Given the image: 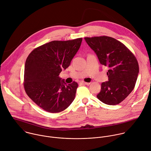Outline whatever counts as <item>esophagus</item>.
I'll return each mask as SVG.
<instances>
[{
  "label": "esophagus",
  "mask_w": 151,
  "mask_h": 151,
  "mask_svg": "<svg viewBox=\"0 0 151 151\" xmlns=\"http://www.w3.org/2000/svg\"><path fill=\"white\" fill-rule=\"evenodd\" d=\"M80 83L81 84H86V85H89L90 84V83H87V82H84V81H81Z\"/></svg>",
  "instance_id": "34e87169"
}]
</instances>
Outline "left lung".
I'll list each match as a JSON object with an SVG mask.
<instances>
[{"label":"left lung","mask_w":151,"mask_h":151,"mask_svg":"<svg viewBox=\"0 0 151 151\" xmlns=\"http://www.w3.org/2000/svg\"><path fill=\"white\" fill-rule=\"evenodd\" d=\"M96 53L100 63L109 68L108 81L101 84L97 98L103 103L115 105L132 92L139 74V64L133 53L122 42L108 36L84 37Z\"/></svg>","instance_id":"left-lung-1"}]
</instances>
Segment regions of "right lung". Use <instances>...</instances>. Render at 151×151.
<instances>
[{"label":"right lung","instance_id":"right-lung-1","mask_svg":"<svg viewBox=\"0 0 151 151\" xmlns=\"http://www.w3.org/2000/svg\"><path fill=\"white\" fill-rule=\"evenodd\" d=\"M81 42L82 38L52 41L35 49L28 56L24 68L25 91L45 111L61 112L73 102L77 83L67 84L59 75L70 66Z\"/></svg>","mask_w":151,"mask_h":151}]
</instances>
